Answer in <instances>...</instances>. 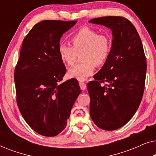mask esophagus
I'll list each match as a JSON object with an SVG mask.
<instances>
[{
    "mask_svg": "<svg viewBox=\"0 0 156 156\" xmlns=\"http://www.w3.org/2000/svg\"><path fill=\"white\" fill-rule=\"evenodd\" d=\"M79 84H80V89H82V90H85V89H86V88H87V84H85L84 82H80V83H79Z\"/></svg>",
    "mask_w": 156,
    "mask_h": 156,
    "instance_id": "34e87169",
    "label": "esophagus"
}]
</instances>
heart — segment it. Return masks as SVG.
Wrapping results in <instances>:
<instances>
[{
  "mask_svg": "<svg viewBox=\"0 0 156 156\" xmlns=\"http://www.w3.org/2000/svg\"><path fill=\"white\" fill-rule=\"evenodd\" d=\"M72 46L60 43L57 53L60 60L66 65L74 64L78 54L82 52L83 62L77 64L68 72V76L80 81L86 80L92 75L96 65L106 62L112 50V40L108 35L89 27H83L70 38Z\"/></svg>",
  "mask_w": 156,
  "mask_h": 156,
  "instance_id": "heart-1",
  "label": "heart"
}]
</instances>
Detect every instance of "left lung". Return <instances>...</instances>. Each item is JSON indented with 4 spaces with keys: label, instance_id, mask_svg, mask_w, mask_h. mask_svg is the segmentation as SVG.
I'll return each instance as SVG.
<instances>
[{
    "label": "left lung",
    "instance_id": "1",
    "mask_svg": "<svg viewBox=\"0 0 156 156\" xmlns=\"http://www.w3.org/2000/svg\"><path fill=\"white\" fill-rule=\"evenodd\" d=\"M89 23L112 30L109 57L87 84L90 116L100 129L114 131L129 122L137 111L144 94L146 59L136 27L120 16L92 19ZM107 82L103 85L102 83Z\"/></svg>",
    "mask_w": 156,
    "mask_h": 156
}]
</instances>
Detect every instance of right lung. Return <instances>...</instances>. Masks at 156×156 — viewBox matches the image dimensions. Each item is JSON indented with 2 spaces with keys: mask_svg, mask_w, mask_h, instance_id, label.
I'll use <instances>...</instances> for the list:
<instances>
[{
  "mask_svg": "<svg viewBox=\"0 0 156 156\" xmlns=\"http://www.w3.org/2000/svg\"><path fill=\"white\" fill-rule=\"evenodd\" d=\"M76 21L43 20L23 40L15 69L17 104L25 121L44 136L58 135L81 92L77 80L62 82L66 67L57 48L63 34Z\"/></svg>",
  "mask_w": 156,
  "mask_h": 156,
  "instance_id": "add662e5",
  "label": "right lung"
}]
</instances>
